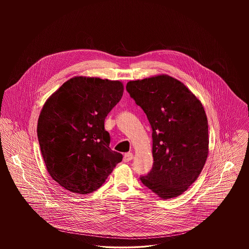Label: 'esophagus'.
<instances>
[{
	"mask_svg": "<svg viewBox=\"0 0 249 249\" xmlns=\"http://www.w3.org/2000/svg\"><path fill=\"white\" fill-rule=\"evenodd\" d=\"M132 159H133V155H132V153H130V152L126 153V154L124 155V157H123V160L125 162H129Z\"/></svg>",
	"mask_w": 249,
	"mask_h": 249,
	"instance_id": "obj_1",
	"label": "esophagus"
}]
</instances>
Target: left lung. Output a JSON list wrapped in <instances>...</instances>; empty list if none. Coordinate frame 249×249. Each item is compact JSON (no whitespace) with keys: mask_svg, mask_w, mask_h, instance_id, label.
I'll return each mask as SVG.
<instances>
[{"mask_svg":"<svg viewBox=\"0 0 249 249\" xmlns=\"http://www.w3.org/2000/svg\"><path fill=\"white\" fill-rule=\"evenodd\" d=\"M126 89L152 129L154 162L140 179L162 199L178 197L198 178L208 155V123L201 102L169 75L130 81Z\"/></svg>","mask_w":249,"mask_h":249,"instance_id":"obj_1","label":"left lung"}]
</instances>
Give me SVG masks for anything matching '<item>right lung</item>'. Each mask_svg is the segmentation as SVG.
Returning <instances> with one entry per match:
<instances>
[{
	"mask_svg": "<svg viewBox=\"0 0 249 249\" xmlns=\"http://www.w3.org/2000/svg\"><path fill=\"white\" fill-rule=\"evenodd\" d=\"M123 95L119 81L73 77L46 102L37 136L48 174L73 193L98 190L122 160L105 130L108 113Z\"/></svg>",
	"mask_w": 249,
	"mask_h": 249,
	"instance_id": "obj_1",
	"label": "right lung"
}]
</instances>
